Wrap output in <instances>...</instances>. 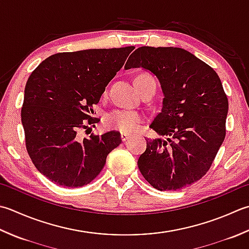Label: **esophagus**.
I'll list each match as a JSON object with an SVG mask.
<instances>
[{"label":"esophagus","instance_id":"34e87169","mask_svg":"<svg viewBox=\"0 0 249 249\" xmlns=\"http://www.w3.org/2000/svg\"><path fill=\"white\" fill-rule=\"evenodd\" d=\"M129 138V135L128 134H126V133H122L121 134V139H122V141H126Z\"/></svg>","mask_w":249,"mask_h":249}]
</instances>
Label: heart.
<instances>
[{
    "instance_id": "heart-1",
    "label": "heart",
    "mask_w": 249,
    "mask_h": 249,
    "mask_svg": "<svg viewBox=\"0 0 249 249\" xmlns=\"http://www.w3.org/2000/svg\"><path fill=\"white\" fill-rule=\"evenodd\" d=\"M150 83H155L154 79L148 73H141L135 80V84L139 92L142 91ZM142 122V116L137 112L116 110L106 116L105 124L108 128L120 130L122 133H133Z\"/></svg>"
}]
</instances>
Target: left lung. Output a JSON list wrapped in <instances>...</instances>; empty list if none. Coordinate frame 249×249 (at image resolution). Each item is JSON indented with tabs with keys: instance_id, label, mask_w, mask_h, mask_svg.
<instances>
[{
	"instance_id": "8db88e82",
	"label": "left lung",
	"mask_w": 249,
	"mask_h": 249,
	"mask_svg": "<svg viewBox=\"0 0 249 249\" xmlns=\"http://www.w3.org/2000/svg\"><path fill=\"white\" fill-rule=\"evenodd\" d=\"M143 68L158 77L163 107L150 127L160 138L147 140L138 167L160 191H176L196 182L215 160L226 137L229 102L216 71L178 47L142 46L125 69Z\"/></svg>"
}]
</instances>
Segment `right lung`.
<instances>
[{"mask_svg": "<svg viewBox=\"0 0 249 249\" xmlns=\"http://www.w3.org/2000/svg\"><path fill=\"white\" fill-rule=\"evenodd\" d=\"M134 46L52 55L27 81L21 108L26 147L38 172L61 187L91 182L112 150L118 131L81 139L80 129L97 123L92 106L121 70Z\"/></svg>", "mask_w": 249, "mask_h": 249, "instance_id": "1", "label": "right lung"}]
</instances>
